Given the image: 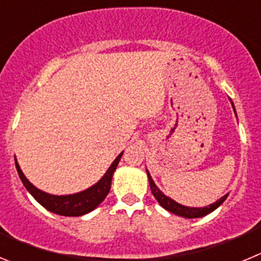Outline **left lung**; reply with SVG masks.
<instances>
[{
  "label": "left lung",
  "mask_w": 261,
  "mask_h": 261,
  "mask_svg": "<svg viewBox=\"0 0 261 261\" xmlns=\"http://www.w3.org/2000/svg\"><path fill=\"white\" fill-rule=\"evenodd\" d=\"M232 107H234V105H232ZM146 172H147V177H149V184H150L151 193L154 195V197L156 199V201H158L159 205H161V206H163L166 211L171 212V213L176 214V216L186 217V218H200V217H204V216H206V214L212 213L213 211H216V209L218 208V206H220L223 201H225L226 197H227V195H225L223 197H221L220 200H217L216 202L211 204L209 206H204V208H190V206H184V205L174 201L172 199L167 197L165 193L161 192V190H159L158 187L155 186V183L153 181V179H151L150 174H149V171H147V170H146Z\"/></svg>",
  "instance_id": "1"
}]
</instances>
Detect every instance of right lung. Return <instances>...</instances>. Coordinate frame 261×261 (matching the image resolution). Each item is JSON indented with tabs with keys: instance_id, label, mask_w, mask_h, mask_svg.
<instances>
[{
	"instance_id": "add662e5",
	"label": "right lung",
	"mask_w": 261,
	"mask_h": 261,
	"mask_svg": "<svg viewBox=\"0 0 261 261\" xmlns=\"http://www.w3.org/2000/svg\"><path fill=\"white\" fill-rule=\"evenodd\" d=\"M123 153H120L116 156L112 165L107 170L103 177L98 183L91 186L87 190L82 191V192L74 193V195H66V196H56L49 195L47 192L38 190L35 186H32L29 181L24 174L20 170L19 165H18L17 159H15V167L19 174L20 180H22L23 186L26 187V190L32 195V197L41 205L44 206L47 211L56 213L59 216H66V217H80L84 214L90 213L91 211L98 206L103 200L106 199V196L108 195L111 190V180H112V175H114L115 170H116L119 161L121 158Z\"/></svg>"
}]
</instances>
